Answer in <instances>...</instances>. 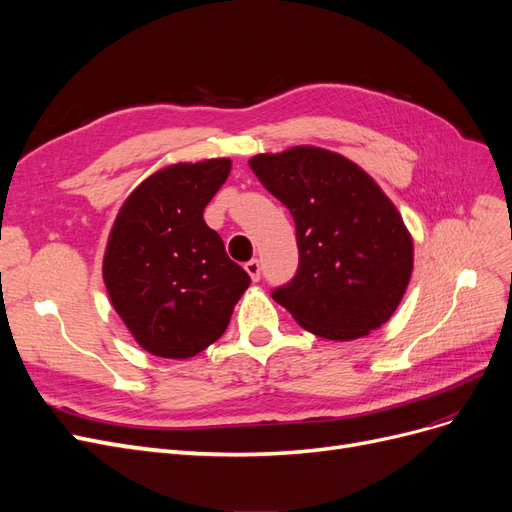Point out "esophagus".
Returning a JSON list of instances; mask_svg holds the SVG:
<instances>
[{"label":"esophagus","instance_id":"obj_1","mask_svg":"<svg viewBox=\"0 0 512 512\" xmlns=\"http://www.w3.org/2000/svg\"><path fill=\"white\" fill-rule=\"evenodd\" d=\"M245 271H247V275L252 277V282H258V280H260V262H258V260L245 262Z\"/></svg>","mask_w":512,"mask_h":512}]
</instances>
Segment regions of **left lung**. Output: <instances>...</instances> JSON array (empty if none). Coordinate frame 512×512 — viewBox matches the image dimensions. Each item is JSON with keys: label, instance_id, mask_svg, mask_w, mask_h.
<instances>
[{"label": "left lung", "instance_id": "8db88e82", "mask_svg": "<svg viewBox=\"0 0 512 512\" xmlns=\"http://www.w3.org/2000/svg\"><path fill=\"white\" fill-rule=\"evenodd\" d=\"M250 166L292 213L299 271L273 292L301 327L350 342L395 314L414 267V241L374 177L335 153L297 145Z\"/></svg>", "mask_w": 512, "mask_h": 512}]
</instances>
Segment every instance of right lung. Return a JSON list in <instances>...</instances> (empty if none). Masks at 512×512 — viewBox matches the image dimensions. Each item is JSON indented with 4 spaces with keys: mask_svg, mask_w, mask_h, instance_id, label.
Returning a JSON list of instances; mask_svg holds the SVG:
<instances>
[{
    "mask_svg": "<svg viewBox=\"0 0 512 512\" xmlns=\"http://www.w3.org/2000/svg\"><path fill=\"white\" fill-rule=\"evenodd\" d=\"M230 168V158H211L156 170L123 200L108 232V299L136 344L162 359H190L218 342L250 286L203 218Z\"/></svg>",
    "mask_w": 512,
    "mask_h": 512,
    "instance_id": "add662e5",
    "label": "right lung"
}]
</instances>
